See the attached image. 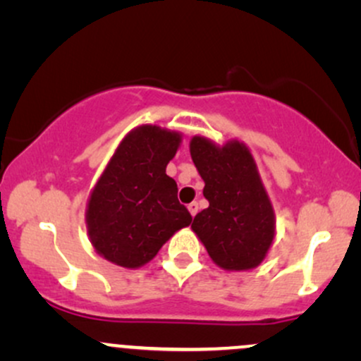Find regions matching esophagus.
Returning <instances> with one entry per match:
<instances>
[{"instance_id": "obj_1", "label": "esophagus", "mask_w": 361, "mask_h": 361, "mask_svg": "<svg viewBox=\"0 0 361 361\" xmlns=\"http://www.w3.org/2000/svg\"><path fill=\"white\" fill-rule=\"evenodd\" d=\"M188 210H190V214H192L193 217H195V215H197V212H198V204H197V202H192V204L188 205Z\"/></svg>"}]
</instances>
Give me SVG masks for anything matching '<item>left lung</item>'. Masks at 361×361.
I'll use <instances>...</instances> for the list:
<instances>
[{
	"label": "left lung",
	"mask_w": 361,
	"mask_h": 361,
	"mask_svg": "<svg viewBox=\"0 0 361 361\" xmlns=\"http://www.w3.org/2000/svg\"><path fill=\"white\" fill-rule=\"evenodd\" d=\"M190 154L209 200L195 215L193 233L217 267L227 271L256 268L275 239V210L251 151L239 140L217 146L195 135Z\"/></svg>",
	"instance_id": "1"
}]
</instances>
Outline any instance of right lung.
<instances>
[{
  "label": "right lung",
  "instance_id": "obj_1",
  "mask_svg": "<svg viewBox=\"0 0 361 361\" xmlns=\"http://www.w3.org/2000/svg\"><path fill=\"white\" fill-rule=\"evenodd\" d=\"M180 142V132L149 123L135 127L91 190L86 229L94 251L110 263L144 267L176 231L192 224L178 202L176 181L166 175Z\"/></svg>",
  "mask_w": 361,
  "mask_h": 361
}]
</instances>
